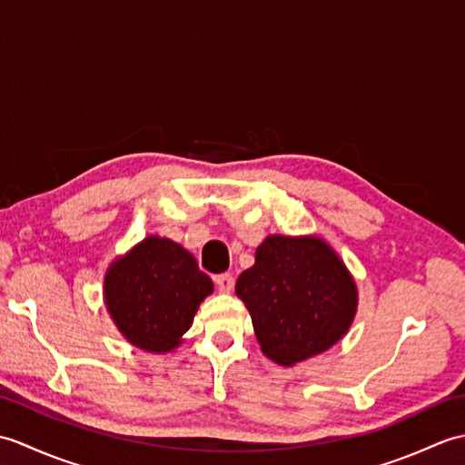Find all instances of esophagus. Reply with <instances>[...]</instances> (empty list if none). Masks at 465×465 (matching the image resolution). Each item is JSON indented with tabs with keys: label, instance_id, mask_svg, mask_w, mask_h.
<instances>
[{
	"label": "esophagus",
	"instance_id": "34e87169",
	"mask_svg": "<svg viewBox=\"0 0 465 465\" xmlns=\"http://www.w3.org/2000/svg\"><path fill=\"white\" fill-rule=\"evenodd\" d=\"M233 275L232 273H220L215 275V285L222 293H230L233 290Z\"/></svg>",
	"mask_w": 465,
	"mask_h": 465
}]
</instances>
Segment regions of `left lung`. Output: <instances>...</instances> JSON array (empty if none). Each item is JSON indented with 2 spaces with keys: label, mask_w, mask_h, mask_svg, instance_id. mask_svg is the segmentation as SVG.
Masks as SVG:
<instances>
[{
  "label": "left lung",
  "mask_w": 465,
  "mask_h": 465,
  "mask_svg": "<svg viewBox=\"0 0 465 465\" xmlns=\"http://www.w3.org/2000/svg\"><path fill=\"white\" fill-rule=\"evenodd\" d=\"M235 293L248 308L262 351L293 365L338 343L358 310V288L340 255L313 235H270L242 272Z\"/></svg>",
  "instance_id": "8db88e82"
}]
</instances>
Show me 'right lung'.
<instances>
[{"mask_svg": "<svg viewBox=\"0 0 465 465\" xmlns=\"http://www.w3.org/2000/svg\"><path fill=\"white\" fill-rule=\"evenodd\" d=\"M210 275L180 243L150 235L115 260L105 273L104 298L117 330L135 348L165 353L182 343L205 295Z\"/></svg>", "mask_w": 465, "mask_h": 465, "instance_id": "obj_1", "label": "right lung"}]
</instances>
